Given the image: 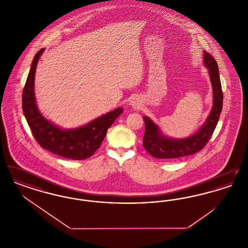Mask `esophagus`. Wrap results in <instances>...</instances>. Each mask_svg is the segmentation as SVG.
I'll return each mask as SVG.
<instances>
[{
    "mask_svg": "<svg viewBox=\"0 0 248 248\" xmlns=\"http://www.w3.org/2000/svg\"><path fill=\"white\" fill-rule=\"evenodd\" d=\"M130 105L134 107V108H139V107L140 106V102L139 98L133 97V98L130 100Z\"/></svg>",
    "mask_w": 248,
    "mask_h": 248,
    "instance_id": "1",
    "label": "esophagus"
}]
</instances>
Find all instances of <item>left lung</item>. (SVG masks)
I'll list each match as a JSON object with an SVG mask.
<instances>
[{
	"label": "left lung",
	"mask_w": 248,
	"mask_h": 248,
	"mask_svg": "<svg viewBox=\"0 0 248 248\" xmlns=\"http://www.w3.org/2000/svg\"><path fill=\"white\" fill-rule=\"evenodd\" d=\"M203 63L209 71L214 94L212 109L209 116L194 135L181 140L165 137L151 119L143 116L145 123L143 147L154 158L167 160L189 156L200 152L209 141L222 110L223 93L217 63L206 51H203Z\"/></svg>",
	"instance_id": "8db88e82"
}]
</instances>
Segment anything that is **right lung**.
Returning <instances> with one entry per match:
<instances>
[{"instance_id":"add662e5","label":"right lung","mask_w":248,"mask_h":248,"mask_svg":"<svg viewBox=\"0 0 248 248\" xmlns=\"http://www.w3.org/2000/svg\"><path fill=\"white\" fill-rule=\"evenodd\" d=\"M45 51L42 48L34 57L22 94V108L28 124L40 146L52 154L72 160H84L95 153L107 131L123 112L118 108L89 124L75 129H61L45 118L36 105L34 77L38 60Z\"/></svg>"}]
</instances>
